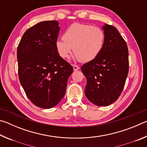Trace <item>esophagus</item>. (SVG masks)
<instances>
[{
	"label": "esophagus",
	"mask_w": 147,
	"mask_h": 147,
	"mask_svg": "<svg viewBox=\"0 0 147 147\" xmlns=\"http://www.w3.org/2000/svg\"><path fill=\"white\" fill-rule=\"evenodd\" d=\"M73 70H74V71H78V70H79V69H80L79 67H78V65H73Z\"/></svg>",
	"instance_id": "1"
}]
</instances>
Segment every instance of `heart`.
Segmentation results:
<instances>
[{"mask_svg":"<svg viewBox=\"0 0 147 147\" xmlns=\"http://www.w3.org/2000/svg\"><path fill=\"white\" fill-rule=\"evenodd\" d=\"M63 39L56 42L57 52L62 58H68L74 51L76 59L89 62L97 57L105 42V33L98 26L73 23L65 31Z\"/></svg>","mask_w":147,"mask_h":147,"instance_id":"b5f03b06","label":"heart"}]
</instances>
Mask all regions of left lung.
<instances>
[{
  "mask_svg": "<svg viewBox=\"0 0 147 147\" xmlns=\"http://www.w3.org/2000/svg\"><path fill=\"white\" fill-rule=\"evenodd\" d=\"M105 42L101 53L82 66L87 78L85 94L98 106H107L117 100L124 88L129 68L128 50L117 29L102 26Z\"/></svg>",
  "mask_w": 147,
  "mask_h": 147,
  "instance_id": "8db88e82",
  "label": "left lung"
}]
</instances>
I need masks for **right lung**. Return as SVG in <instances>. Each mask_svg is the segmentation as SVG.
I'll use <instances>...</instances> for the list:
<instances>
[{"instance_id":"add662e5","label":"right lung","mask_w":147,"mask_h":147,"mask_svg":"<svg viewBox=\"0 0 147 147\" xmlns=\"http://www.w3.org/2000/svg\"><path fill=\"white\" fill-rule=\"evenodd\" d=\"M57 21H42L24 32L17 47L20 83L34 105L49 109L65 94L73 68L59 55Z\"/></svg>"}]
</instances>
